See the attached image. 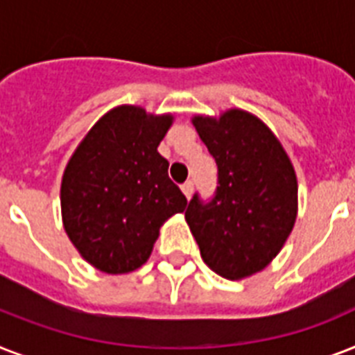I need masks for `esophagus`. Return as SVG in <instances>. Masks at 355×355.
<instances>
[{"label": "esophagus", "mask_w": 355, "mask_h": 355, "mask_svg": "<svg viewBox=\"0 0 355 355\" xmlns=\"http://www.w3.org/2000/svg\"><path fill=\"white\" fill-rule=\"evenodd\" d=\"M180 189H182V193L186 195V199H189V197H191V193H193V182H191V180L184 182L182 186H180Z\"/></svg>", "instance_id": "34e87169"}]
</instances>
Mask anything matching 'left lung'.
Masks as SVG:
<instances>
[{"mask_svg":"<svg viewBox=\"0 0 355 355\" xmlns=\"http://www.w3.org/2000/svg\"><path fill=\"white\" fill-rule=\"evenodd\" d=\"M191 123L216 158L219 186L208 205L193 195L186 221L214 272L248 278L276 258L295 227L297 173L280 139L247 110L193 116Z\"/></svg>","mask_w":355,"mask_h":355,"instance_id":"1","label":"left lung"}]
</instances>
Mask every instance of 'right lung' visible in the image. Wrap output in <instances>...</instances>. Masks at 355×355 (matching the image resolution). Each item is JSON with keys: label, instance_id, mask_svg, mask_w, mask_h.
Returning a JSON list of instances; mask_svg holds the SVG:
<instances>
[{"label": "right lung", "instance_id": "add662e5", "mask_svg": "<svg viewBox=\"0 0 355 355\" xmlns=\"http://www.w3.org/2000/svg\"><path fill=\"white\" fill-rule=\"evenodd\" d=\"M173 114L121 105L108 110L77 145L60 184L62 225L79 254L107 275L149 259L160 227L188 200L167 175L158 145Z\"/></svg>", "mask_w": 355, "mask_h": 355}]
</instances>
